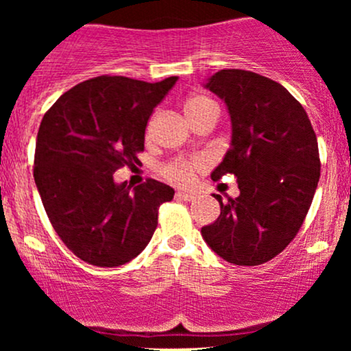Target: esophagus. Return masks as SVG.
Here are the masks:
<instances>
[{
    "mask_svg": "<svg viewBox=\"0 0 351 351\" xmlns=\"http://www.w3.org/2000/svg\"><path fill=\"white\" fill-rule=\"evenodd\" d=\"M178 196L184 201H195L196 198H198V195L193 191H178Z\"/></svg>",
    "mask_w": 351,
    "mask_h": 351,
    "instance_id": "34e87169",
    "label": "esophagus"
}]
</instances>
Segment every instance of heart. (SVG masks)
Segmentation results:
<instances>
[{
    "label": "heart",
    "mask_w": 351,
    "mask_h": 351,
    "mask_svg": "<svg viewBox=\"0 0 351 351\" xmlns=\"http://www.w3.org/2000/svg\"><path fill=\"white\" fill-rule=\"evenodd\" d=\"M184 114L188 120H195L198 117L209 114V112H217V106L211 99L204 97V95H193L184 102ZM204 168L203 158H178L173 160L163 167V175L173 183L188 184L195 178V173Z\"/></svg>",
    "instance_id": "1"
}]
</instances>
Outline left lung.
<instances>
[{
    "instance_id": "left-lung-1",
    "label": "left lung",
    "mask_w": 351,
    "mask_h": 351,
    "mask_svg": "<svg viewBox=\"0 0 351 351\" xmlns=\"http://www.w3.org/2000/svg\"><path fill=\"white\" fill-rule=\"evenodd\" d=\"M204 87L224 100L232 130L211 178L232 173L239 196L213 195L221 215L201 236L228 263L264 264L297 236L312 204L320 178L315 132L291 92L256 72L223 69Z\"/></svg>"
}]
</instances>
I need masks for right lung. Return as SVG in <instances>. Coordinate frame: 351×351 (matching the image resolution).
I'll use <instances>...</instances> for the list:
<instances>
[{
	"label": "right lung",
	"instance_id": "1",
	"mask_svg": "<svg viewBox=\"0 0 351 351\" xmlns=\"http://www.w3.org/2000/svg\"><path fill=\"white\" fill-rule=\"evenodd\" d=\"M176 80L100 75L60 95L43 117L36 186L54 231L84 263H130L150 243L160 204L173 199L168 184L147 180L132 189L114 173L138 163L148 119Z\"/></svg>",
	"mask_w": 351,
	"mask_h": 351
}]
</instances>
